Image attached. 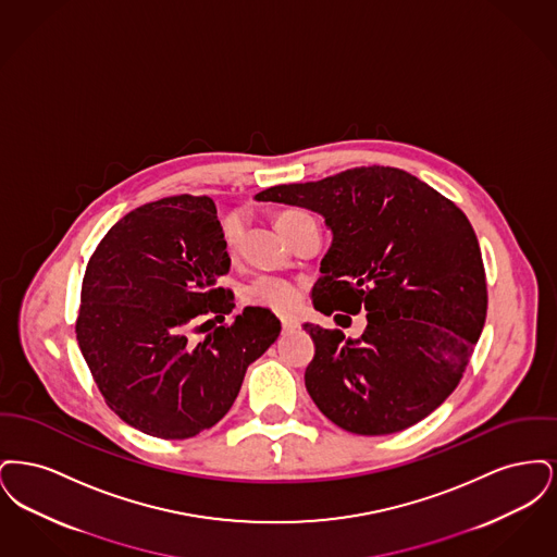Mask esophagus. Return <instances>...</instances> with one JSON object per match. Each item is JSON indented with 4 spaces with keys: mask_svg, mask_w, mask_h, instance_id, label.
<instances>
[{
    "mask_svg": "<svg viewBox=\"0 0 557 557\" xmlns=\"http://www.w3.org/2000/svg\"><path fill=\"white\" fill-rule=\"evenodd\" d=\"M296 325H298V323H296V319L282 318V330H284V332H294V330H296Z\"/></svg>",
    "mask_w": 557,
    "mask_h": 557,
    "instance_id": "obj_1",
    "label": "esophagus"
}]
</instances>
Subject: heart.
I'll return each mask as SVG.
<instances>
[{
    "mask_svg": "<svg viewBox=\"0 0 557 557\" xmlns=\"http://www.w3.org/2000/svg\"><path fill=\"white\" fill-rule=\"evenodd\" d=\"M292 212H284L280 214L277 219L282 216H288ZM225 242L230 244V248L238 246L239 236H242V221L238 216H230L225 221ZM246 300L252 302V305H261V307H269L273 311H280V313H288L292 311L298 300H300V292L298 288L284 280V277H275V275H261L257 277L248 288H246Z\"/></svg>",
    "mask_w": 557,
    "mask_h": 557,
    "instance_id": "b5f03b06",
    "label": "heart"
}]
</instances>
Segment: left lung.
Wrapping results in <instances>:
<instances>
[{
    "label": "left lung",
    "instance_id": "obj_1",
    "mask_svg": "<svg viewBox=\"0 0 557 557\" xmlns=\"http://www.w3.org/2000/svg\"><path fill=\"white\" fill-rule=\"evenodd\" d=\"M255 200L321 214L332 244L313 305L325 315L366 311L359 338L302 325L315 343L305 386L319 411L363 436L424 420L459 384L486 319L484 267L468 216L418 177L375 164L269 187ZM348 315L334 319L350 323Z\"/></svg>",
    "mask_w": 557,
    "mask_h": 557
}]
</instances>
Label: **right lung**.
I'll use <instances>...</instances> for the list:
<instances>
[{
    "label": "right lung",
    "instance_id": "right-lung-1",
    "mask_svg": "<svg viewBox=\"0 0 557 557\" xmlns=\"http://www.w3.org/2000/svg\"><path fill=\"white\" fill-rule=\"evenodd\" d=\"M232 259L209 196H171L116 221L91 255L77 341L108 407L159 438H189L234 405L244 373L280 336L269 309L232 313ZM205 320L203 324L201 321ZM209 329L202 342L188 330Z\"/></svg>",
    "mask_w": 557,
    "mask_h": 557
}]
</instances>
